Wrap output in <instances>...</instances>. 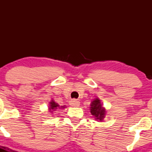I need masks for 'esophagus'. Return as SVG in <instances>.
<instances>
[{"mask_svg": "<svg viewBox=\"0 0 152 152\" xmlns=\"http://www.w3.org/2000/svg\"><path fill=\"white\" fill-rule=\"evenodd\" d=\"M70 104L72 107H79L80 105V102L77 100H71L70 102Z\"/></svg>", "mask_w": 152, "mask_h": 152, "instance_id": "obj_1", "label": "esophagus"}]
</instances>
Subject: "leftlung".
Here are the masks:
<instances>
[{
	"mask_svg": "<svg viewBox=\"0 0 152 152\" xmlns=\"http://www.w3.org/2000/svg\"><path fill=\"white\" fill-rule=\"evenodd\" d=\"M90 113L96 119L99 121H102L104 118L105 115V109L102 107L100 100L99 99H95L93 102H92L90 105Z\"/></svg>",
	"mask_w": 152,
	"mask_h": 152,
	"instance_id": "obj_1",
	"label": "left lung"
}]
</instances>
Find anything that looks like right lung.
I'll use <instances>...</instances> for the list:
<instances>
[{"label":"right lung","instance_id":"add662e5","mask_svg":"<svg viewBox=\"0 0 152 152\" xmlns=\"http://www.w3.org/2000/svg\"><path fill=\"white\" fill-rule=\"evenodd\" d=\"M57 107H59V104H57L56 103H55L54 101L51 100V102H50V107H49V110L50 111V113H52V110H55L56 109H57ZM61 107H65L62 106Z\"/></svg>","mask_w":152,"mask_h":152}]
</instances>
